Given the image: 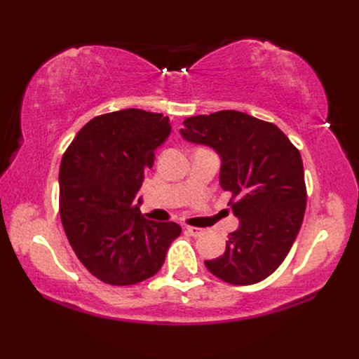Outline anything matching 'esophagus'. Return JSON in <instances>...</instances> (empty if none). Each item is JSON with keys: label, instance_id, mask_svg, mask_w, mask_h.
Masks as SVG:
<instances>
[{"label": "esophagus", "instance_id": "1", "mask_svg": "<svg viewBox=\"0 0 359 359\" xmlns=\"http://www.w3.org/2000/svg\"><path fill=\"white\" fill-rule=\"evenodd\" d=\"M185 231H187L189 236H193V238H199V236L203 234L202 228H197V226H187Z\"/></svg>", "mask_w": 359, "mask_h": 359}]
</instances>
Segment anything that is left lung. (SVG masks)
<instances>
[{"label":"left lung","instance_id":"left-lung-1","mask_svg":"<svg viewBox=\"0 0 359 359\" xmlns=\"http://www.w3.org/2000/svg\"><path fill=\"white\" fill-rule=\"evenodd\" d=\"M182 137L215 149L220 187L239 228L222 256L205 266L228 284L251 285L278 269L302 225L307 205L299 151L280 129L239 111L185 118Z\"/></svg>","mask_w":359,"mask_h":359}]
</instances>
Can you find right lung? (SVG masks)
<instances>
[{"label": "right lung", "instance_id": "right-lung-1", "mask_svg": "<svg viewBox=\"0 0 359 359\" xmlns=\"http://www.w3.org/2000/svg\"><path fill=\"white\" fill-rule=\"evenodd\" d=\"M170 118L142 109L103 114L83 126L60 165V217L72 250L90 274L134 285L162 269L180 225L142 216L135 197Z\"/></svg>", "mask_w": 359, "mask_h": 359}]
</instances>
